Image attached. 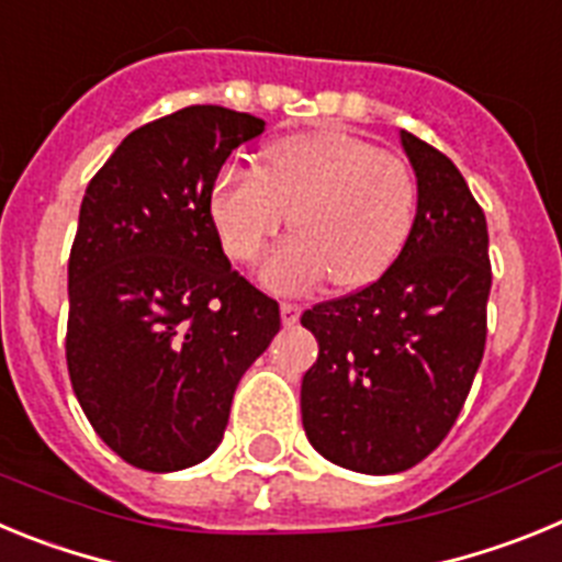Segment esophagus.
Masks as SVG:
<instances>
[{
	"label": "esophagus",
	"instance_id": "obj_1",
	"mask_svg": "<svg viewBox=\"0 0 562 562\" xmlns=\"http://www.w3.org/2000/svg\"><path fill=\"white\" fill-rule=\"evenodd\" d=\"M297 317H301V306L284 301V304H281V321H284V326H295Z\"/></svg>",
	"mask_w": 562,
	"mask_h": 562
}]
</instances>
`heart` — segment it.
Returning <instances> with one entry per match:
<instances>
[{
  "instance_id": "b5f03b06",
  "label": "heart",
  "mask_w": 562,
  "mask_h": 562,
  "mask_svg": "<svg viewBox=\"0 0 562 562\" xmlns=\"http://www.w3.org/2000/svg\"><path fill=\"white\" fill-rule=\"evenodd\" d=\"M416 196L414 171L396 154L346 132H306L272 143L265 168H222L211 216L227 256L250 265L290 213L295 233L261 265L270 290L301 292L329 276L357 290L400 256Z\"/></svg>"
}]
</instances>
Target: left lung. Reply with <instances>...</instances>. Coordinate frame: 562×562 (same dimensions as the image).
Segmentation results:
<instances>
[{
  "instance_id": "8db88e82",
  "label": "left lung",
  "mask_w": 562,
  "mask_h": 562,
  "mask_svg": "<svg viewBox=\"0 0 562 562\" xmlns=\"http://www.w3.org/2000/svg\"><path fill=\"white\" fill-rule=\"evenodd\" d=\"M416 216L394 265L304 312L317 360L301 382L306 439L331 464L402 473L450 434L484 357L490 236L459 168L414 137Z\"/></svg>"
}]
</instances>
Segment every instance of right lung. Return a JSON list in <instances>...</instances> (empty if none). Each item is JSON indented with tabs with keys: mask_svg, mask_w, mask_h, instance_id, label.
I'll use <instances>...</instances> for the list:
<instances>
[{
	"mask_svg": "<svg viewBox=\"0 0 562 562\" xmlns=\"http://www.w3.org/2000/svg\"><path fill=\"white\" fill-rule=\"evenodd\" d=\"M265 121L188 106L134 128L92 177L69 252L67 366L95 434L173 473L220 448L236 385L281 329L211 216L213 182Z\"/></svg>",
	"mask_w": 562,
	"mask_h": 562,
	"instance_id": "add662e5",
	"label": "right lung"
}]
</instances>
